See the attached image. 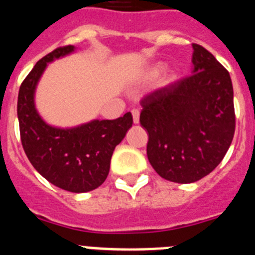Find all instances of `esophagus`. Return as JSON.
Listing matches in <instances>:
<instances>
[{"instance_id": "esophagus-1", "label": "esophagus", "mask_w": 255, "mask_h": 255, "mask_svg": "<svg viewBox=\"0 0 255 255\" xmlns=\"http://www.w3.org/2000/svg\"><path fill=\"white\" fill-rule=\"evenodd\" d=\"M132 117H133L134 125H138L140 123V112H138V109L132 110Z\"/></svg>"}]
</instances>
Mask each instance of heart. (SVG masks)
I'll return each instance as SVG.
<instances>
[{"instance_id": "heart-1", "label": "heart", "mask_w": 255, "mask_h": 255, "mask_svg": "<svg viewBox=\"0 0 255 255\" xmlns=\"http://www.w3.org/2000/svg\"><path fill=\"white\" fill-rule=\"evenodd\" d=\"M161 70H163V66H154V68H151V69L147 72L146 78L149 79V81H154V79H156L159 75L161 74Z\"/></svg>"}]
</instances>
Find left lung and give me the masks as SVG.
I'll return each mask as SVG.
<instances>
[{
	"label": "left lung",
	"instance_id": "1",
	"mask_svg": "<svg viewBox=\"0 0 255 255\" xmlns=\"http://www.w3.org/2000/svg\"><path fill=\"white\" fill-rule=\"evenodd\" d=\"M192 74L141 101L149 133L147 159L164 180L191 183L220 164L235 133L234 88L229 72L192 43Z\"/></svg>",
	"mask_w": 255,
	"mask_h": 255
}]
</instances>
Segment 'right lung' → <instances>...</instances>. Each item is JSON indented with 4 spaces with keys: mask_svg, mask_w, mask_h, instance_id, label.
Returning <instances> with one entry per match:
<instances>
[{
    "mask_svg": "<svg viewBox=\"0 0 255 255\" xmlns=\"http://www.w3.org/2000/svg\"><path fill=\"white\" fill-rule=\"evenodd\" d=\"M74 46L59 47L42 57L26 75L17 96L21 145L35 170L52 185L70 192L97 189L109 174L115 146L132 127L130 113L114 121H94L72 128L47 125L35 109L34 94L48 63L74 52Z\"/></svg>",
    "mask_w": 255,
    "mask_h": 255,
    "instance_id": "obj_1",
    "label": "right lung"
}]
</instances>
